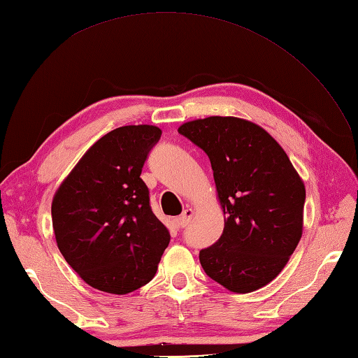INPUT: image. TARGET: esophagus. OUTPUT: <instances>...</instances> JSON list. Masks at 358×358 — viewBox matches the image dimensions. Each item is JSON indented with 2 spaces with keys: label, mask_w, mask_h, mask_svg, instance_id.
I'll use <instances>...</instances> for the list:
<instances>
[{
  "label": "esophagus",
  "mask_w": 358,
  "mask_h": 358,
  "mask_svg": "<svg viewBox=\"0 0 358 358\" xmlns=\"http://www.w3.org/2000/svg\"><path fill=\"white\" fill-rule=\"evenodd\" d=\"M192 217H194V210L191 208H187V209L183 210V214L175 218V223H177L181 227H185V226H187L189 223H191Z\"/></svg>",
  "instance_id": "obj_1"
}]
</instances>
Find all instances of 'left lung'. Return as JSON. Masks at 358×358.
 Masks as SVG:
<instances>
[{
    "instance_id": "left-lung-1",
    "label": "left lung",
    "mask_w": 358,
    "mask_h": 358,
    "mask_svg": "<svg viewBox=\"0 0 358 358\" xmlns=\"http://www.w3.org/2000/svg\"><path fill=\"white\" fill-rule=\"evenodd\" d=\"M178 132L206 152L226 215L222 237L200 250L203 269L232 292L257 291L299 245L305 185L283 148L248 120L208 117Z\"/></svg>"
}]
</instances>
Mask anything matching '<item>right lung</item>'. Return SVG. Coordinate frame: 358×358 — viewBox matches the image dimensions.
<instances>
[{"label":"right lung","instance_id":"1","mask_svg":"<svg viewBox=\"0 0 358 358\" xmlns=\"http://www.w3.org/2000/svg\"><path fill=\"white\" fill-rule=\"evenodd\" d=\"M159 136L149 124L113 129L81 157L53 196L59 252L103 292L123 295L149 283L171 241L140 178Z\"/></svg>","mask_w":358,"mask_h":358}]
</instances>
